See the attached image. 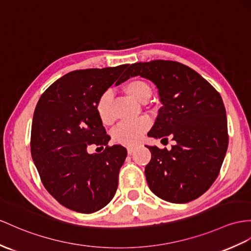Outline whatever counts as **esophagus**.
Returning <instances> with one entry per match:
<instances>
[{"label":"esophagus","instance_id":"obj_1","mask_svg":"<svg viewBox=\"0 0 251 251\" xmlns=\"http://www.w3.org/2000/svg\"><path fill=\"white\" fill-rule=\"evenodd\" d=\"M126 149H127V153L129 154H132L134 151H135V149H136V146H127L126 147Z\"/></svg>","mask_w":251,"mask_h":251}]
</instances>
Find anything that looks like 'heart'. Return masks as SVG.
Instances as JSON below:
<instances>
[{
  "instance_id": "b5f03b06",
  "label": "heart",
  "mask_w": 251,
  "mask_h": 251,
  "mask_svg": "<svg viewBox=\"0 0 251 251\" xmlns=\"http://www.w3.org/2000/svg\"><path fill=\"white\" fill-rule=\"evenodd\" d=\"M124 90L134 100L140 103H146L150 99L152 95L151 85L142 78H132L126 82L124 86ZM112 93L105 91L97 101L96 111L98 117L100 118L102 124L109 125L113 122V113L111 108ZM150 121L147 118H140L134 121H124L116 126L113 132V137L117 143L124 145H134L142 138L144 134L149 130Z\"/></svg>"
}]
</instances>
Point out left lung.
I'll return each instance as SVG.
<instances>
[{"mask_svg":"<svg viewBox=\"0 0 251 251\" xmlns=\"http://www.w3.org/2000/svg\"><path fill=\"white\" fill-rule=\"evenodd\" d=\"M136 75L155 85L162 103L148 136L176 142L172 150L147 146L151 152L147 183L168 202L197 199L216 180L228 148L222 97L198 72L174 60L132 64L126 77Z\"/></svg>","mask_w":251,"mask_h":251,"instance_id":"1","label":"left lung"}]
</instances>
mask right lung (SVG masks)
<instances>
[{
	"mask_svg": "<svg viewBox=\"0 0 251 251\" xmlns=\"http://www.w3.org/2000/svg\"><path fill=\"white\" fill-rule=\"evenodd\" d=\"M127 66L67 73L36 105L30 153L42 184L67 209L97 212L117 191L127 152L120 145H107L111 137L98 117L96 104L116 80V85L126 81L123 71ZM93 144L103 149L101 154L88 153Z\"/></svg>",
	"mask_w": 251,
	"mask_h": 251,
	"instance_id": "add662e5",
	"label": "right lung"
}]
</instances>
